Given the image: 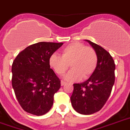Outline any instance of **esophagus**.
<instances>
[{"instance_id":"obj_1","label":"esophagus","mask_w":130,"mask_h":130,"mask_svg":"<svg viewBox=\"0 0 130 130\" xmlns=\"http://www.w3.org/2000/svg\"><path fill=\"white\" fill-rule=\"evenodd\" d=\"M66 84V83L65 81H63V80H61V82H60V85H61V86H63V85H65Z\"/></svg>"}]
</instances>
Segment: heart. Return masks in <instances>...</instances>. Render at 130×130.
<instances>
[{
  "mask_svg": "<svg viewBox=\"0 0 130 130\" xmlns=\"http://www.w3.org/2000/svg\"><path fill=\"white\" fill-rule=\"evenodd\" d=\"M49 64L58 75L64 74L70 65L72 70L64 76L68 81H76L90 77L96 68L98 56L91 47L81 43H73L63 48L61 56L53 54Z\"/></svg>",
  "mask_w": 130,
  "mask_h": 130,
  "instance_id": "1",
  "label": "heart"
}]
</instances>
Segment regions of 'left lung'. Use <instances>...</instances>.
Returning <instances> with one entry per match:
<instances>
[{
  "label": "left lung",
  "mask_w": 130,
  "mask_h": 130,
  "mask_svg": "<svg viewBox=\"0 0 130 130\" xmlns=\"http://www.w3.org/2000/svg\"><path fill=\"white\" fill-rule=\"evenodd\" d=\"M85 41L96 51L98 64L86 81L74 84L70 100L78 113L89 115L99 111L110 96L115 80V64L111 56L105 49L89 40Z\"/></svg>",
  "instance_id": "left-lung-1"
}]
</instances>
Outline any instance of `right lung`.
Returning a JSON list of instances; mask_svg holds the SVG:
<instances>
[{
	"instance_id": "add662e5",
	"label": "right lung",
	"mask_w": 130,
	"mask_h": 130,
	"mask_svg": "<svg viewBox=\"0 0 130 130\" xmlns=\"http://www.w3.org/2000/svg\"><path fill=\"white\" fill-rule=\"evenodd\" d=\"M62 44L35 43L19 53L13 62L12 87L19 104L29 114L42 116L52 107L60 80L50 68L49 58Z\"/></svg>"
}]
</instances>
